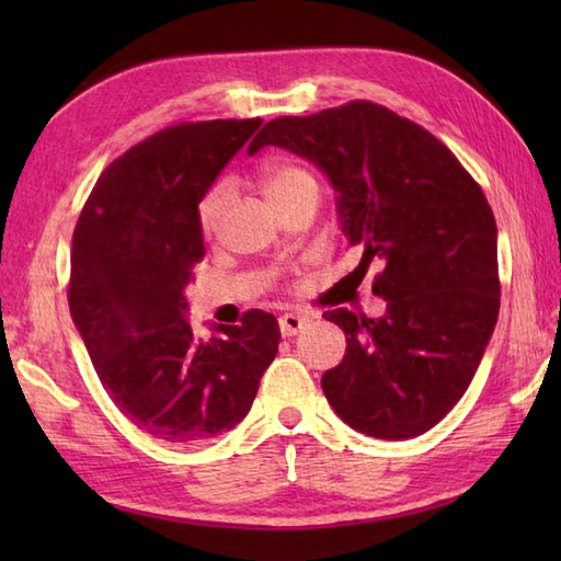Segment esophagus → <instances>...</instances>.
I'll return each instance as SVG.
<instances>
[{
    "label": "esophagus",
    "mask_w": 561,
    "mask_h": 561,
    "mask_svg": "<svg viewBox=\"0 0 561 561\" xmlns=\"http://www.w3.org/2000/svg\"><path fill=\"white\" fill-rule=\"evenodd\" d=\"M306 323H308V318L301 316V313H284L279 318V330H282L284 337H294L306 328Z\"/></svg>",
    "instance_id": "34e87169"
}]
</instances>
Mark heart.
<instances>
[{"label": "heart", "mask_w": 561, "mask_h": 561, "mask_svg": "<svg viewBox=\"0 0 561 561\" xmlns=\"http://www.w3.org/2000/svg\"><path fill=\"white\" fill-rule=\"evenodd\" d=\"M260 185H262V193L267 195V199L277 209L287 207L289 202L299 197L318 195L316 175L299 163H282V161L265 163L260 171ZM229 202H231V187L226 183H214L207 190L197 207V221H199L202 233L205 236L217 233L224 214L229 209Z\"/></svg>", "instance_id": "b5f03b06"}]
</instances>
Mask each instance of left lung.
Segmentation results:
<instances>
[{"label": "left lung", "mask_w": 561, "mask_h": 561, "mask_svg": "<svg viewBox=\"0 0 561 561\" xmlns=\"http://www.w3.org/2000/svg\"><path fill=\"white\" fill-rule=\"evenodd\" d=\"M274 145L320 165L335 187L347 245L380 272L386 313H323L344 330V359L320 378L344 424L374 438L428 432L456 408L499 316L496 221L453 151L371 101L277 117L248 153Z\"/></svg>", "instance_id": "left-lung-1"}]
</instances>
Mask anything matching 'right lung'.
I'll list each match as a JSON object with an SVG mask.
<instances>
[{
    "instance_id": "add662e5",
    "label": "right lung",
    "mask_w": 561,
    "mask_h": 561,
    "mask_svg": "<svg viewBox=\"0 0 561 561\" xmlns=\"http://www.w3.org/2000/svg\"><path fill=\"white\" fill-rule=\"evenodd\" d=\"M262 125L181 123L117 157L93 185L71 238L69 311L115 408L173 446L243 420L279 347L277 318L243 313L197 340L185 287L205 257L197 205Z\"/></svg>"
}]
</instances>
